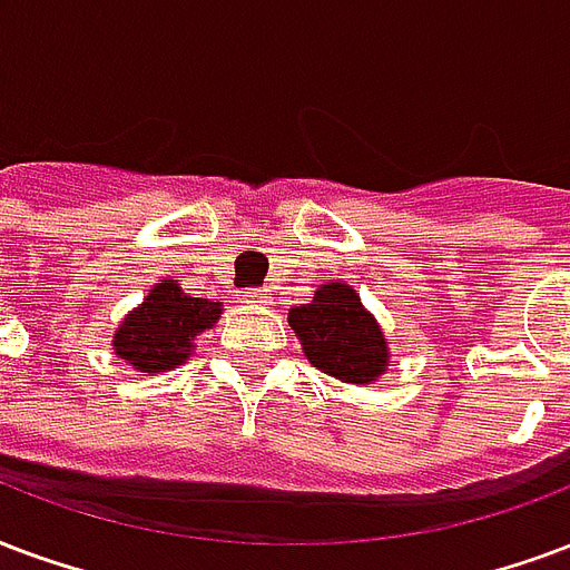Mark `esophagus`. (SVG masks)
Wrapping results in <instances>:
<instances>
[{"instance_id": "obj_1", "label": "esophagus", "mask_w": 570, "mask_h": 570, "mask_svg": "<svg viewBox=\"0 0 570 570\" xmlns=\"http://www.w3.org/2000/svg\"><path fill=\"white\" fill-rule=\"evenodd\" d=\"M243 297L249 303H267V294H264V291H246Z\"/></svg>"}]
</instances>
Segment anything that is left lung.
Here are the masks:
<instances>
[{
    "mask_svg": "<svg viewBox=\"0 0 570 570\" xmlns=\"http://www.w3.org/2000/svg\"><path fill=\"white\" fill-rule=\"evenodd\" d=\"M306 361L345 384H372L391 366V345L379 318L348 282L318 285L315 297L288 309Z\"/></svg>",
    "mask_w": 570,
    "mask_h": 570,
    "instance_id": "obj_1",
    "label": "left lung"
}]
</instances>
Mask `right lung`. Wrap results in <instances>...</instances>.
Masks as SVG:
<instances>
[{"label": "right lung", "instance_id": "right-lung-1", "mask_svg": "<svg viewBox=\"0 0 570 570\" xmlns=\"http://www.w3.org/2000/svg\"><path fill=\"white\" fill-rule=\"evenodd\" d=\"M222 318V303L188 297L177 279H158L114 331V354L135 372H170L195 354V340Z\"/></svg>", "mask_w": 570, "mask_h": 570}]
</instances>
